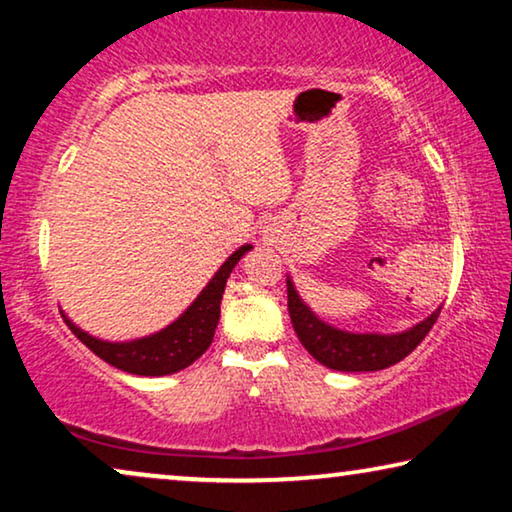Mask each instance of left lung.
<instances>
[{
    "instance_id": "left-lung-1",
    "label": "left lung",
    "mask_w": 512,
    "mask_h": 512,
    "mask_svg": "<svg viewBox=\"0 0 512 512\" xmlns=\"http://www.w3.org/2000/svg\"><path fill=\"white\" fill-rule=\"evenodd\" d=\"M286 293H289V317L298 340L321 366L342 373H373L403 361L426 338L440 314L438 307L424 321L401 333H352L319 319L300 298L289 275H286Z\"/></svg>"
}]
</instances>
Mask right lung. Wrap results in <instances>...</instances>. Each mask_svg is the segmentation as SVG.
Here are the masks:
<instances>
[{
	"instance_id": "right-lung-1",
	"label": "right lung",
	"mask_w": 512,
	"mask_h": 512,
	"mask_svg": "<svg viewBox=\"0 0 512 512\" xmlns=\"http://www.w3.org/2000/svg\"><path fill=\"white\" fill-rule=\"evenodd\" d=\"M251 249H254L251 244H242L240 249L233 251L226 258V263L214 272V277L209 279L205 289L198 293V298L172 324H167L165 328H160V331L151 335H144V338L123 342L102 340L76 326L67 317L65 310H62V317H65L67 326L72 328V333L90 352L118 370L144 377L179 373V370L191 366L195 359H200L207 352V347L212 345L216 324H219L221 317V298L223 291H226L230 272H233L237 261Z\"/></svg>"
}]
</instances>
